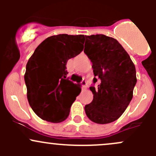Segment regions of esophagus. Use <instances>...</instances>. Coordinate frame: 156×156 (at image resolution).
Wrapping results in <instances>:
<instances>
[{
    "instance_id": "34e87169",
    "label": "esophagus",
    "mask_w": 156,
    "mask_h": 156,
    "mask_svg": "<svg viewBox=\"0 0 156 156\" xmlns=\"http://www.w3.org/2000/svg\"><path fill=\"white\" fill-rule=\"evenodd\" d=\"M81 85H82V88L83 90H86L87 89V83L86 81H81Z\"/></svg>"
}]
</instances>
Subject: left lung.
Wrapping results in <instances>:
<instances>
[{
    "label": "left lung",
    "instance_id": "left-lung-1",
    "mask_svg": "<svg viewBox=\"0 0 156 156\" xmlns=\"http://www.w3.org/2000/svg\"><path fill=\"white\" fill-rule=\"evenodd\" d=\"M84 52L92 62L94 83L100 79L93 101L84 110L97 124H108L121 117L133 98L136 69L130 56L116 39L104 34L86 36Z\"/></svg>",
    "mask_w": 156,
    "mask_h": 156
}]
</instances>
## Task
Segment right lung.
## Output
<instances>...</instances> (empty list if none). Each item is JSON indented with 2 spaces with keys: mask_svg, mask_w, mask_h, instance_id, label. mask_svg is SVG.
I'll list each match as a JSON object with an SVG mask.
<instances>
[{
  "mask_svg": "<svg viewBox=\"0 0 156 156\" xmlns=\"http://www.w3.org/2000/svg\"><path fill=\"white\" fill-rule=\"evenodd\" d=\"M84 41L83 34L50 36L29 58L24 75L28 101L43 120L59 123L68 118L81 89L66 78V65L82 51Z\"/></svg>",
  "mask_w": 156,
  "mask_h": 156,
  "instance_id": "add662e5",
  "label": "right lung"
}]
</instances>
